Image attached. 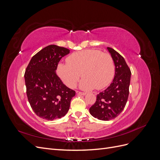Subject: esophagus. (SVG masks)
I'll use <instances>...</instances> for the list:
<instances>
[{"label": "esophagus", "instance_id": "1", "mask_svg": "<svg viewBox=\"0 0 160 160\" xmlns=\"http://www.w3.org/2000/svg\"><path fill=\"white\" fill-rule=\"evenodd\" d=\"M77 93L78 95H85L86 93L85 92H81V91H77Z\"/></svg>", "mask_w": 160, "mask_h": 160}]
</instances>
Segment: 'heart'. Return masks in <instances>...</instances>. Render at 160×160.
<instances>
[{
    "label": "heart",
    "mask_w": 160,
    "mask_h": 160,
    "mask_svg": "<svg viewBox=\"0 0 160 160\" xmlns=\"http://www.w3.org/2000/svg\"><path fill=\"white\" fill-rule=\"evenodd\" d=\"M112 57L96 49H86L72 53L67 63L58 64L57 73L63 83L74 88L81 75L83 77L79 87L84 90L102 89L108 87L115 75Z\"/></svg>",
    "instance_id": "heart-1"
}]
</instances>
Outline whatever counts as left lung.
<instances>
[{
  "instance_id": "left-lung-1",
  "label": "left lung",
  "mask_w": 160,
  "mask_h": 160,
  "mask_svg": "<svg viewBox=\"0 0 160 160\" xmlns=\"http://www.w3.org/2000/svg\"><path fill=\"white\" fill-rule=\"evenodd\" d=\"M107 49L115 64L114 78L107 89L97 95L95 103L89 109L93 117L102 121L113 119L122 112L128 99L131 79V71L124 58L112 48Z\"/></svg>"
}]
</instances>
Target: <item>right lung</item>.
<instances>
[{"instance_id": "add662e5", "label": "right lung", "mask_w": 160, "mask_h": 160, "mask_svg": "<svg viewBox=\"0 0 160 160\" xmlns=\"http://www.w3.org/2000/svg\"><path fill=\"white\" fill-rule=\"evenodd\" d=\"M70 50L49 45L34 55L25 73L27 95L32 109L42 119L54 120L67 114L75 91L62 83L56 74L62 57Z\"/></svg>"}]
</instances>
